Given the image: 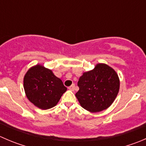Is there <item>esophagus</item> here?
<instances>
[{"mask_svg": "<svg viewBox=\"0 0 146 146\" xmlns=\"http://www.w3.org/2000/svg\"><path fill=\"white\" fill-rule=\"evenodd\" d=\"M68 89L70 90L71 91H74V90H75V85H74V84H73L72 85H70V86L68 88Z\"/></svg>", "mask_w": 146, "mask_h": 146, "instance_id": "esophagus-1", "label": "esophagus"}]
</instances>
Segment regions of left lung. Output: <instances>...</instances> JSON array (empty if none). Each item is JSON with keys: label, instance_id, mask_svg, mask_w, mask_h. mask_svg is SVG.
<instances>
[{"label": "left lung", "instance_id": "obj_1", "mask_svg": "<svg viewBox=\"0 0 146 146\" xmlns=\"http://www.w3.org/2000/svg\"><path fill=\"white\" fill-rule=\"evenodd\" d=\"M119 78L115 70L104 64L83 73L79 78V90L76 96L82 108L90 112H99L113 103L119 90Z\"/></svg>", "mask_w": 146, "mask_h": 146}]
</instances>
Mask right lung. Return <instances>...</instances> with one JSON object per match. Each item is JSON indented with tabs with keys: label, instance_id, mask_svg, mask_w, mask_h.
Segmentation results:
<instances>
[{
	"label": "right lung",
	"instance_id": "obj_1",
	"mask_svg": "<svg viewBox=\"0 0 146 146\" xmlns=\"http://www.w3.org/2000/svg\"><path fill=\"white\" fill-rule=\"evenodd\" d=\"M24 89L28 100L42 110L56 105L67 90L61 79L51 70L39 64L30 68L26 73Z\"/></svg>",
	"mask_w": 146,
	"mask_h": 146
}]
</instances>
